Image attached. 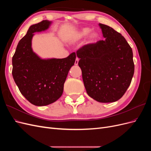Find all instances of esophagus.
<instances>
[{
    "instance_id": "obj_1",
    "label": "esophagus",
    "mask_w": 151,
    "mask_h": 151,
    "mask_svg": "<svg viewBox=\"0 0 151 151\" xmlns=\"http://www.w3.org/2000/svg\"><path fill=\"white\" fill-rule=\"evenodd\" d=\"M78 62H79V58H76V61H75V65H77L78 64Z\"/></svg>"
}]
</instances>
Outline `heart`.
<instances>
[{
	"mask_svg": "<svg viewBox=\"0 0 151 151\" xmlns=\"http://www.w3.org/2000/svg\"><path fill=\"white\" fill-rule=\"evenodd\" d=\"M91 31V29L90 28H86L83 29L82 30H81L79 32V33H77V34L76 35V36L74 38V40H79L82 38L84 37V36H87L90 33ZM96 37H97V35L95 34V33L92 34L91 36V39H95Z\"/></svg>",
	"mask_w": 151,
	"mask_h": 151,
	"instance_id": "heart-1",
	"label": "heart"
}]
</instances>
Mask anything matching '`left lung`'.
<instances>
[{
    "label": "left lung",
    "instance_id": "8db88e82",
    "mask_svg": "<svg viewBox=\"0 0 151 151\" xmlns=\"http://www.w3.org/2000/svg\"><path fill=\"white\" fill-rule=\"evenodd\" d=\"M103 40L84 45L76 52L86 92L100 103L118 101L134 74L133 53L125 38L113 28L99 24Z\"/></svg>",
    "mask_w": 151,
    "mask_h": 151
}]
</instances>
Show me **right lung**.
<instances>
[{
    "label": "right lung",
    "instance_id": "right-lung-1",
    "mask_svg": "<svg viewBox=\"0 0 151 151\" xmlns=\"http://www.w3.org/2000/svg\"><path fill=\"white\" fill-rule=\"evenodd\" d=\"M50 23L43 20L31 26L12 57L14 80L25 98L38 106L52 104L61 97L68 72L76 58L73 52L64 58L42 60L33 52V33L47 29Z\"/></svg>",
    "mask_w": 151,
    "mask_h": 151
}]
</instances>
